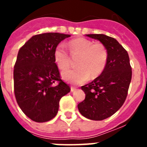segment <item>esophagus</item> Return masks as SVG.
<instances>
[{"label":"esophagus","mask_w":147,"mask_h":147,"mask_svg":"<svg viewBox=\"0 0 147 147\" xmlns=\"http://www.w3.org/2000/svg\"><path fill=\"white\" fill-rule=\"evenodd\" d=\"M76 88H73V87H71V91L72 92V93H73V92L76 91Z\"/></svg>","instance_id":"34e87169"}]
</instances>
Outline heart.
<instances>
[{
	"label": "heart",
	"instance_id": "heart-1",
	"mask_svg": "<svg viewBox=\"0 0 147 147\" xmlns=\"http://www.w3.org/2000/svg\"><path fill=\"white\" fill-rule=\"evenodd\" d=\"M67 47L73 57L78 58L76 69L62 71V78L67 82L80 85L91 77H96L104 71L107 61V51L102 44H93L85 38H76L67 44ZM54 62L59 70L64 71L69 67L70 58L62 44L54 51Z\"/></svg>",
	"mask_w": 147,
	"mask_h": 147
}]
</instances>
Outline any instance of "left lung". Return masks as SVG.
I'll return each mask as SVG.
<instances>
[{"mask_svg":"<svg viewBox=\"0 0 147 147\" xmlns=\"http://www.w3.org/2000/svg\"><path fill=\"white\" fill-rule=\"evenodd\" d=\"M98 40L107 49V61L102 73L82 87L85 98L78 105L80 113L90 120L110 117L125 102L132 79V68L127 51L117 40L105 34H86Z\"/></svg>","mask_w":147,"mask_h":147,"instance_id":"obj_1","label":"left lung"}]
</instances>
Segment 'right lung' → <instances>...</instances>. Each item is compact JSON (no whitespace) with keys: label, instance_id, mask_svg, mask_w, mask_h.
<instances>
[{"label":"right lung","instance_id":"add662e5","mask_svg":"<svg viewBox=\"0 0 147 147\" xmlns=\"http://www.w3.org/2000/svg\"><path fill=\"white\" fill-rule=\"evenodd\" d=\"M69 34L44 33L34 35L19 50L14 69L17 102L26 115L42 123L55 117L59 102L71 88L62 81L54 62V51ZM56 81L59 82L54 86Z\"/></svg>","mask_w":147,"mask_h":147}]
</instances>
